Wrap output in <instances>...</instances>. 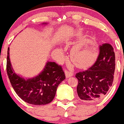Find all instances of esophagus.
<instances>
[{
	"label": "esophagus",
	"instance_id": "esophagus-1",
	"mask_svg": "<svg viewBox=\"0 0 124 124\" xmlns=\"http://www.w3.org/2000/svg\"><path fill=\"white\" fill-rule=\"evenodd\" d=\"M74 73L72 72H71V71H68V70H66L65 71V75H66V77L68 78V77H70L71 76H73Z\"/></svg>",
	"mask_w": 124,
	"mask_h": 124
}]
</instances>
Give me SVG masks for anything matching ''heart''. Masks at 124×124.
Instances as JSON below:
<instances>
[{"label": "heart", "instance_id": "obj_1", "mask_svg": "<svg viewBox=\"0 0 124 124\" xmlns=\"http://www.w3.org/2000/svg\"><path fill=\"white\" fill-rule=\"evenodd\" d=\"M72 59L80 67H86L94 63L97 57V52L91 42L78 47L72 52Z\"/></svg>", "mask_w": 124, "mask_h": 124}]
</instances>
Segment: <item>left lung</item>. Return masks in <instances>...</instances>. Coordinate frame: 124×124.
Here are the masks:
<instances>
[{
	"label": "left lung",
	"mask_w": 124,
	"mask_h": 124,
	"mask_svg": "<svg viewBox=\"0 0 124 124\" xmlns=\"http://www.w3.org/2000/svg\"><path fill=\"white\" fill-rule=\"evenodd\" d=\"M99 54L94 64L87 70L76 73L77 92L84 102L92 103L103 98L112 85L115 70V55L110 44L99 47Z\"/></svg>",
	"instance_id": "obj_1"
}]
</instances>
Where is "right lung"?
<instances>
[{
    "mask_svg": "<svg viewBox=\"0 0 124 124\" xmlns=\"http://www.w3.org/2000/svg\"><path fill=\"white\" fill-rule=\"evenodd\" d=\"M7 55V71L12 87L23 101L33 105H44L54 99L59 85L65 79L62 67L56 62H47L42 72L38 76L25 80L17 76L12 70Z\"/></svg>",
    "mask_w": 124,
    "mask_h": 124,
    "instance_id": "obj_1",
    "label": "right lung"
}]
</instances>
